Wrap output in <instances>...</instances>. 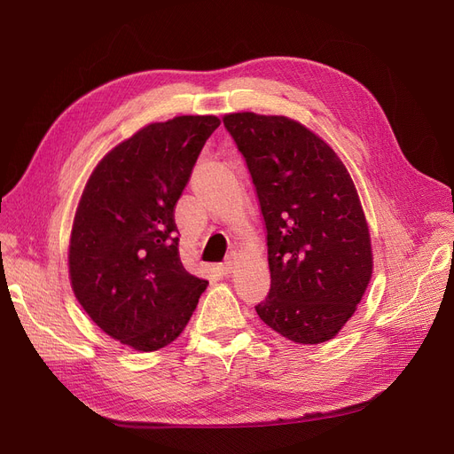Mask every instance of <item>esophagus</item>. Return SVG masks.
I'll list each match as a JSON object with an SVG mask.
<instances>
[{
  "instance_id": "esophagus-1",
  "label": "esophagus",
  "mask_w": 454,
  "mask_h": 454,
  "mask_svg": "<svg viewBox=\"0 0 454 454\" xmlns=\"http://www.w3.org/2000/svg\"><path fill=\"white\" fill-rule=\"evenodd\" d=\"M237 259H239V255H237V252H230V254L226 255V259H224V263L221 265V270H223L224 274L233 272L235 267H237Z\"/></svg>"
}]
</instances>
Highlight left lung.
Masks as SVG:
<instances>
[{
	"label": "left lung",
	"mask_w": 454,
	"mask_h": 454,
	"mask_svg": "<svg viewBox=\"0 0 454 454\" xmlns=\"http://www.w3.org/2000/svg\"><path fill=\"white\" fill-rule=\"evenodd\" d=\"M267 228L270 291L259 318L298 344L344 327L372 278V243L353 180L324 139L285 115H224Z\"/></svg>",
	"instance_id": "1"
}]
</instances>
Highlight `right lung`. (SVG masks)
Instances as JSON below:
<instances>
[{
	"mask_svg": "<svg viewBox=\"0 0 454 454\" xmlns=\"http://www.w3.org/2000/svg\"><path fill=\"white\" fill-rule=\"evenodd\" d=\"M215 115L151 123L119 143L86 182L69 241L71 289L106 335L137 351L171 344L207 281L178 254L175 206Z\"/></svg>",
	"mask_w": 454,
	"mask_h": 454,
	"instance_id": "right-lung-1",
	"label": "right lung"
}]
</instances>
